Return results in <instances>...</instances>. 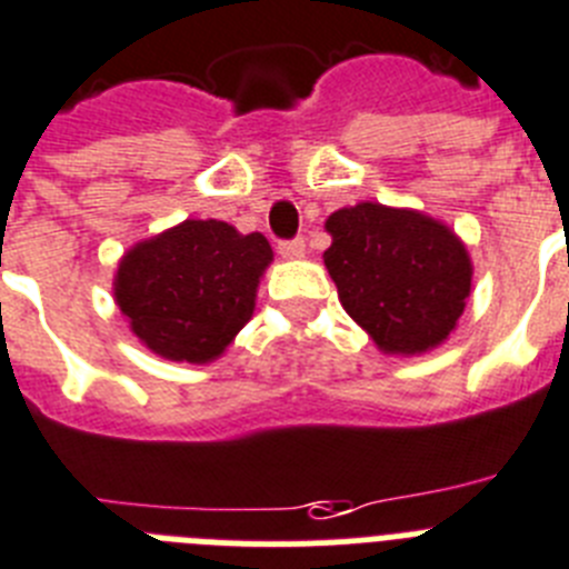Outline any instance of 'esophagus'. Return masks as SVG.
<instances>
[{
    "instance_id": "esophagus-1",
    "label": "esophagus",
    "mask_w": 569,
    "mask_h": 569,
    "mask_svg": "<svg viewBox=\"0 0 569 569\" xmlns=\"http://www.w3.org/2000/svg\"><path fill=\"white\" fill-rule=\"evenodd\" d=\"M277 251H280V257H283V260H300V257L307 254V242L303 240L280 242V248H277Z\"/></svg>"
}]
</instances>
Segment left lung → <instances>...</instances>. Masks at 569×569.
I'll use <instances>...</instances> for the list:
<instances>
[{
    "mask_svg": "<svg viewBox=\"0 0 569 569\" xmlns=\"http://www.w3.org/2000/svg\"><path fill=\"white\" fill-rule=\"evenodd\" d=\"M323 266L338 300L385 356L446 343L471 295L469 248L446 222L413 208L358 202L323 222Z\"/></svg>",
    "mask_w": 569,
    "mask_h": 569,
    "instance_id": "8db88e82",
    "label": "left lung"
}]
</instances>
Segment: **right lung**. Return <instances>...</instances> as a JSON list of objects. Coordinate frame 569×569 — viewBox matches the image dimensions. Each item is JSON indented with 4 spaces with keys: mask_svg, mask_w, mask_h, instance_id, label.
<instances>
[{
    "mask_svg": "<svg viewBox=\"0 0 569 569\" xmlns=\"http://www.w3.org/2000/svg\"><path fill=\"white\" fill-rule=\"evenodd\" d=\"M271 260L262 233H240L219 219H184L127 248L114 271V303L150 352L211 365L251 321Z\"/></svg>",
    "mask_w": 569,
    "mask_h": 569,
    "instance_id": "right-lung-1",
    "label": "right lung"
}]
</instances>
